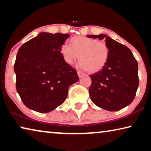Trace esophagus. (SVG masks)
I'll return each mask as SVG.
<instances>
[{"mask_svg":"<svg viewBox=\"0 0 151 151\" xmlns=\"http://www.w3.org/2000/svg\"><path fill=\"white\" fill-rule=\"evenodd\" d=\"M77 74H78V76H79V77H81V76H83V75H84V73H83V72H81V71H78Z\"/></svg>","mask_w":151,"mask_h":151,"instance_id":"34e87169","label":"esophagus"}]
</instances>
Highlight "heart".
<instances>
[{"label":"heart","mask_w":151,"mask_h":151,"mask_svg":"<svg viewBox=\"0 0 151 151\" xmlns=\"http://www.w3.org/2000/svg\"><path fill=\"white\" fill-rule=\"evenodd\" d=\"M60 52L68 64H73L78 56L81 67L89 73L102 70L107 63L110 54L108 45L104 42L83 35L72 38L71 45H62Z\"/></svg>","instance_id":"b5f03b06"}]
</instances>
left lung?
Wrapping results in <instances>:
<instances>
[{"mask_svg":"<svg viewBox=\"0 0 151 151\" xmlns=\"http://www.w3.org/2000/svg\"><path fill=\"white\" fill-rule=\"evenodd\" d=\"M87 37L105 38L110 51L104 68L90 76L91 99L98 107L108 111L122 109L132 102L137 91L139 85L137 60L128 47L106 35Z\"/></svg>","mask_w":151,"mask_h":151,"instance_id":"1","label":"left lung"}]
</instances>
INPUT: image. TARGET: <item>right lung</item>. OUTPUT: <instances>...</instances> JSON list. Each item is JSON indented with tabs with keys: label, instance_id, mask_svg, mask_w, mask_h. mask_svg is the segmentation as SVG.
Instances as JSON below:
<instances>
[{
	"label": "right lung",
	"instance_id": "right-lung-1",
	"mask_svg": "<svg viewBox=\"0 0 151 151\" xmlns=\"http://www.w3.org/2000/svg\"><path fill=\"white\" fill-rule=\"evenodd\" d=\"M69 34L41 33L23 44L17 54L16 88L28 108L47 113L65 101L69 86L77 82L73 67L60 52Z\"/></svg>",
	"mask_w": 151,
	"mask_h": 151
}]
</instances>
